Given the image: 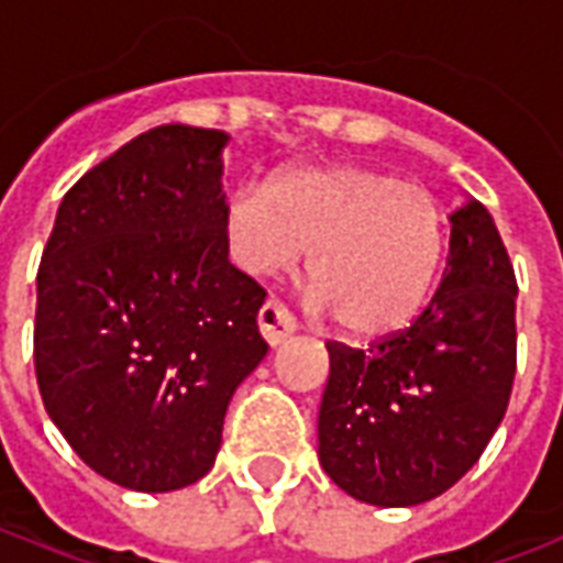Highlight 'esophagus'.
Listing matches in <instances>:
<instances>
[{
	"instance_id": "obj_1",
	"label": "esophagus",
	"mask_w": 563,
	"mask_h": 563,
	"mask_svg": "<svg viewBox=\"0 0 563 563\" xmlns=\"http://www.w3.org/2000/svg\"><path fill=\"white\" fill-rule=\"evenodd\" d=\"M295 317L277 301H268V305H262L258 310V331H262V338L271 343V346H280L286 338H292L295 334Z\"/></svg>"
}]
</instances>
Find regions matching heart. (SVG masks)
Wrapping results in <instances>:
<instances>
[{"label": "heart", "mask_w": 563, "mask_h": 563, "mask_svg": "<svg viewBox=\"0 0 563 563\" xmlns=\"http://www.w3.org/2000/svg\"><path fill=\"white\" fill-rule=\"evenodd\" d=\"M229 253L253 277L286 274L310 250V301L358 338L407 329L431 298L443 208L398 174L325 165L246 186L225 208Z\"/></svg>", "instance_id": "1"}]
</instances>
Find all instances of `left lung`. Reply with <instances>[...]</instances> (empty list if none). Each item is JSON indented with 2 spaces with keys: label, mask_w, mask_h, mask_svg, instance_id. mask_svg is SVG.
Here are the masks:
<instances>
[{
  "label": "left lung",
  "mask_w": 563,
  "mask_h": 563,
  "mask_svg": "<svg viewBox=\"0 0 563 563\" xmlns=\"http://www.w3.org/2000/svg\"><path fill=\"white\" fill-rule=\"evenodd\" d=\"M449 256L410 329L350 350L329 343L319 464L374 507H416L479 461L516 377V274L492 213H449Z\"/></svg>",
  "instance_id": "8db88e82"
}]
</instances>
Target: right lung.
I'll return each instance as SVG.
<instances>
[{
  "mask_svg": "<svg viewBox=\"0 0 563 563\" xmlns=\"http://www.w3.org/2000/svg\"><path fill=\"white\" fill-rule=\"evenodd\" d=\"M220 129L156 126L80 177L38 268L35 377L84 464L132 492L213 467L268 353L265 289L229 262Z\"/></svg>",
  "mask_w": 563,
  "mask_h": 563,
  "instance_id": "1",
  "label": "right lung"
}]
</instances>
